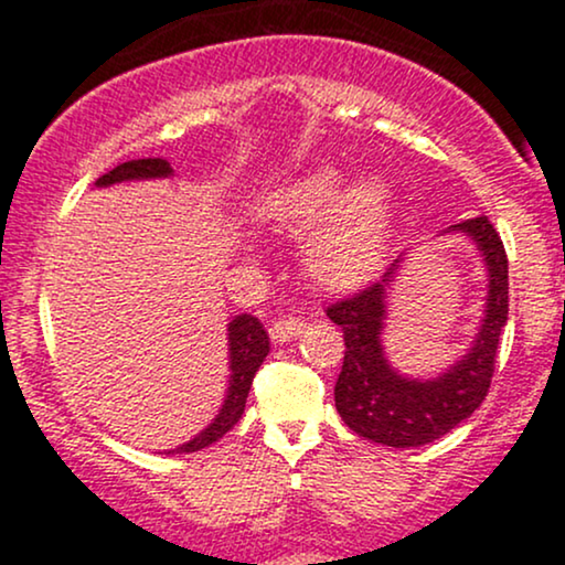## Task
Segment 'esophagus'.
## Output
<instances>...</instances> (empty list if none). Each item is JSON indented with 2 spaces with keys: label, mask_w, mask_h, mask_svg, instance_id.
Returning a JSON list of instances; mask_svg holds the SVG:
<instances>
[{
  "label": "esophagus",
  "mask_w": 565,
  "mask_h": 565,
  "mask_svg": "<svg viewBox=\"0 0 565 565\" xmlns=\"http://www.w3.org/2000/svg\"><path fill=\"white\" fill-rule=\"evenodd\" d=\"M302 329H305V321L302 319H278V321H274L270 323V340H276V342H287V340H291V337H300L302 334Z\"/></svg>",
  "instance_id": "esophagus-1"
}]
</instances>
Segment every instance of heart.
Returning a JSON list of instances; mask_svg holds the SVG:
<instances>
[{
  "label": "heart",
  "mask_w": 565,
  "mask_h": 565,
  "mask_svg": "<svg viewBox=\"0 0 565 565\" xmlns=\"http://www.w3.org/2000/svg\"><path fill=\"white\" fill-rule=\"evenodd\" d=\"M270 217L289 233H305L329 220L310 238L305 265L321 287L350 289L372 276L382 260L391 196L377 178L348 188L342 172L319 167L276 193Z\"/></svg>",
  "instance_id": "heart-1"
}]
</instances>
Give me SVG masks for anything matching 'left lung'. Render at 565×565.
I'll use <instances>...</instances> for the list:
<instances>
[{
	"instance_id": "left-lung-1",
	"label": "left lung",
	"mask_w": 565,
	"mask_h": 565,
	"mask_svg": "<svg viewBox=\"0 0 565 565\" xmlns=\"http://www.w3.org/2000/svg\"><path fill=\"white\" fill-rule=\"evenodd\" d=\"M481 246L489 265V305L476 345L457 366L433 382H412L395 374L382 355L380 332L385 319V289L393 268L355 295L327 308L342 327L345 355L334 385V404L342 423L374 444L408 449L430 444L468 419L486 398L494 377L499 334L508 323V252L489 217H470L454 225Z\"/></svg>"
}]
</instances>
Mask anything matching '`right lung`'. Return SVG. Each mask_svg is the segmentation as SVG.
Returning a JSON list of instances; mask_svg holds the SVG:
<instances>
[{"instance_id":"right-lung-1","label":"right lung","mask_w":565,"mask_h":565,"mask_svg":"<svg viewBox=\"0 0 565 565\" xmlns=\"http://www.w3.org/2000/svg\"><path fill=\"white\" fill-rule=\"evenodd\" d=\"M167 174H172L170 161L132 159V161H125V164L114 167L111 172L100 174V178H97V185H111V183H121V180H140V178H167ZM228 342H231V372H233L228 398H225L223 408H220L215 423L206 427L201 436L180 446L178 454L199 451L204 449V446L215 444V440H220L225 433L233 430L238 419H242L252 380H255L257 369H260L265 355H268L270 342H268V332L263 329V323L252 313L236 316V319L228 323Z\"/></svg>"}]
</instances>
